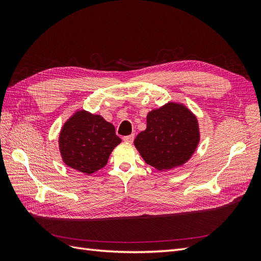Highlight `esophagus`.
I'll return each instance as SVG.
<instances>
[{
  "mask_svg": "<svg viewBox=\"0 0 261 261\" xmlns=\"http://www.w3.org/2000/svg\"><path fill=\"white\" fill-rule=\"evenodd\" d=\"M134 135H129V136H125V137H123V140L124 141H126V143H129V144H132L133 141H134Z\"/></svg>",
  "mask_w": 261,
  "mask_h": 261,
  "instance_id": "34e87169",
  "label": "esophagus"
}]
</instances>
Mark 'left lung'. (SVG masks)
<instances>
[{
  "label": "left lung",
  "instance_id": "left-lung-1",
  "mask_svg": "<svg viewBox=\"0 0 261 261\" xmlns=\"http://www.w3.org/2000/svg\"><path fill=\"white\" fill-rule=\"evenodd\" d=\"M200 140L196 115L185 105L168 102L147 114V127L134 145L147 164L169 171L191 159Z\"/></svg>",
  "mask_w": 261,
  "mask_h": 261
}]
</instances>
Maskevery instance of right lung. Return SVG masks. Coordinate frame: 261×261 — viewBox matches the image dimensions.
<instances>
[{
    "instance_id": "right-lung-1",
    "label": "right lung",
    "mask_w": 261,
    "mask_h": 261,
    "mask_svg": "<svg viewBox=\"0 0 261 261\" xmlns=\"http://www.w3.org/2000/svg\"><path fill=\"white\" fill-rule=\"evenodd\" d=\"M121 141L113 124L99 114L78 110L63 125L59 148L67 167L90 175L106 167L110 154Z\"/></svg>"
}]
</instances>
